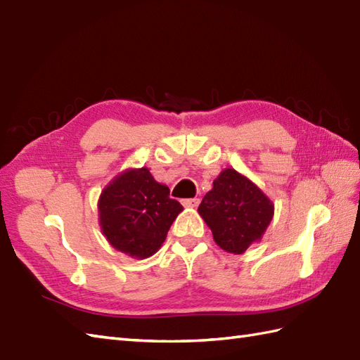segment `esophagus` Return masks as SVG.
Here are the masks:
<instances>
[{
	"mask_svg": "<svg viewBox=\"0 0 360 360\" xmlns=\"http://www.w3.org/2000/svg\"><path fill=\"white\" fill-rule=\"evenodd\" d=\"M181 203L185 207H197L198 203H200V200H198V198H185Z\"/></svg>",
	"mask_w": 360,
	"mask_h": 360,
	"instance_id": "34e87169",
	"label": "esophagus"
}]
</instances>
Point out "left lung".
Masks as SVG:
<instances>
[{
  "label": "left lung",
  "instance_id": "obj_1",
  "mask_svg": "<svg viewBox=\"0 0 360 360\" xmlns=\"http://www.w3.org/2000/svg\"><path fill=\"white\" fill-rule=\"evenodd\" d=\"M198 214L223 251L243 254L262 240L273 220L274 203L254 181L226 167L203 197Z\"/></svg>",
  "mask_w": 360,
  "mask_h": 360
}]
</instances>
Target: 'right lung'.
<instances>
[{
  "mask_svg": "<svg viewBox=\"0 0 360 360\" xmlns=\"http://www.w3.org/2000/svg\"><path fill=\"white\" fill-rule=\"evenodd\" d=\"M183 206L169 198L148 167L126 169L110 180L98 198V225L117 251L148 259L163 245Z\"/></svg>",
  "mask_w": 360,
  "mask_h": 360,
  "instance_id": "obj_1",
  "label": "right lung"
}]
</instances>
